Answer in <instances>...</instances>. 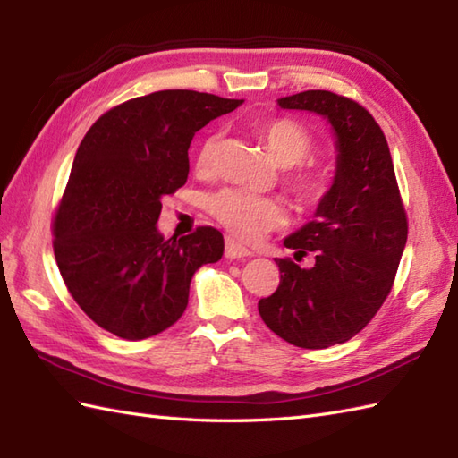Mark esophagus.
<instances>
[{
    "mask_svg": "<svg viewBox=\"0 0 458 458\" xmlns=\"http://www.w3.org/2000/svg\"><path fill=\"white\" fill-rule=\"evenodd\" d=\"M224 254H226V258H230V259H238V258L251 256V251L242 244H238L236 240L226 238V248H224Z\"/></svg>",
    "mask_w": 458,
    "mask_h": 458,
    "instance_id": "obj_1",
    "label": "esophagus"
}]
</instances>
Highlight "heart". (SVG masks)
I'll list each match as a JSON object with an SVG mask.
<instances>
[{
	"label": "heart",
	"instance_id": "b5f03b06",
	"mask_svg": "<svg viewBox=\"0 0 458 458\" xmlns=\"http://www.w3.org/2000/svg\"><path fill=\"white\" fill-rule=\"evenodd\" d=\"M258 133L279 165L284 167L298 165L297 168L287 171L285 184L299 202L317 204L327 197L333 189V173L327 165H299L315 149L313 135L303 123L291 118H276L261 123ZM218 148L220 133H210L208 138H204L194 155V169L200 174H210L216 169ZM207 208L224 228L246 242L264 238L285 220V212L277 200L240 189H222L210 194Z\"/></svg>",
	"mask_w": 458,
	"mask_h": 458
}]
</instances>
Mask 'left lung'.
Returning <instances> with one entry per match:
<instances>
[{"label": "left lung", "instance_id": "8db88e82", "mask_svg": "<svg viewBox=\"0 0 458 458\" xmlns=\"http://www.w3.org/2000/svg\"><path fill=\"white\" fill-rule=\"evenodd\" d=\"M284 110H307L328 120L336 135L333 189L315 218L285 238L301 267L276 258L279 287L259 299L264 323L289 344L328 348L358 335L390 295L407 242V214L386 135L366 108L328 90L279 98Z\"/></svg>", "mask_w": 458, "mask_h": 458}]
</instances>
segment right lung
<instances>
[{
    "label": "right lung",
    "mask_w": 458,
    "mask_h": 458,
    "mask_svg": "<svg viewBox=\"0 0 458 458\" xmlns=\"http://www.w3.org/2000/svg\"><path fill=\"white\" fill-rule=\"evenodd\" d=\"M244 100L161 90L102 114L84 135L53 218V250L72 299L96 325L143 340L177 323L191 279L224 254L216 228L165 240L161 199L189 177L192 135Z\"/></svg>",
    "instance_id": "1"
}]
</instances>
